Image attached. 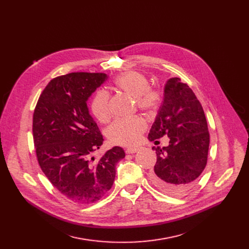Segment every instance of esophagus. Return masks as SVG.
<instances>
[{"mask_svg": "<svg viewBox=\"0 0 249 249\" xmlns=\"http://www.w3.org/2000/svg\"><path fill=\"white\" fill-rule=\"evenodd\" d=\"M139 151V148H128L126 149V153L127 154H134Z\"/></svg>", "mask_w": 249, "mask_h": 249, "instance_id": "1", "label": "esophagus"}]
</instances>
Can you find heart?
<instances>
[{"label": "heart", "instance_id": "heart-1", "mask_svg": "<svg viewBox=\"0 0 249 249\" xmlns=\"http://www.w3.org/2000/svg\"><path fill=\"white\" fill-rule=\"evenodd\" d=\"M115 85L128 95L137 98L140 109L152 112L159 102V94L150 88V82L145 74L139 71H127L115 77ZM91 111L100 122L110 118L109 93L101 89L91 99ZM146 129V123L141 118L117 119L107 129V136L112 144L121 146L136 145Z\"/></svg>", "mask_w": 249, "mask_h": 249}]
</instances>
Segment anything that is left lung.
I'll return each instance as SVG.
<instances>
[{"mask_svg":"<svg viewBox=\"0 0 249 249\" xmlns=\"http://www.w3.org/2000/svg\"><path fill=\"white\" fill-rule=\"evenodd\" d=\"M170 138L169 146L155 148L157 162L150 178L155 187L170 195L188 192L205 170L210 134L205 112L188 84L168 79L163 103L148 135L150 141Z\"/></svg>","mask_w":249,"mask_h":249,"instance_id":"8db88e82","label":"left lung"}]
</instances>
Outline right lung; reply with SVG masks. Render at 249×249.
<instances>
[{
    "label": "right lung",
    "instance_id": "add662e5",
    "mask_svg": "<svg viewBox=\"0 0 249 249\" xmlns=\"http://www.w3.org/2000/svg\"><path fill=\"white\" fill-rule=\"evenodd\" d=\"M107 79L105 73L72 72L53 78L36 103L33 135L38 164L53 187L78 203H92L112 187L121 147L108 150L94 162L103 143L90 115L89 97Z\"/></svg>",
    "mask_w": 249,
    "mask_h": 249
}]
</instances>
